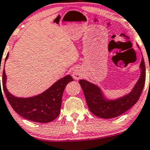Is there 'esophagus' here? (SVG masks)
Segmentation results:
<instances>
[{"instance_id": "obj_1", "label": "esophagus", "mask_w": 150, "mask_h": 150, "mask_svg": "<svg viewBox=\"0 0 150 150\" xmlns=\"http://www.w3.org/2000/svg\"><path fill=\"white\" fill-rule=\"evenodd\" d=\"M72 76H73V78L74 79H81V77L80 71L78 69H76L74 70L73 73H72Z\"/></svg>"}]
</instances>
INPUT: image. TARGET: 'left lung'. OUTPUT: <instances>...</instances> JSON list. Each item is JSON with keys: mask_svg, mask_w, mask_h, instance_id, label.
I'll return each mask as SVG.
<instances>
[{"mask_svg": "<svg viewBox=\"0 0 150 150\" xmlns=\"http://www.w3.org/2000/svg\"><path fill=\"white\" fill-rule=\"evenodd\" d=\"M140 69V76L130 93L115 100L107 99L98 86L86 80H80L79 83L91 112L99 117L109 119L120 115L133 106L139 100L145 83V64L143 57Z\"/></svg>", "mask_w": 150, "mask_h": 150, "instance_id": "8db88e82", "label": "left lung"}]
</instances>
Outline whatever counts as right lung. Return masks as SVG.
<instances>
[{"label": "right lung", "mask_w": 150, "mask_h": 150, "mask_svg": "<svg viewBox=\"0 0 150 150\" xmlns=\"http://www.w3.org/2000/svg\"><path fill=\"white\" fill-rule=\"evenodd\" d=\"M8 57V54L6 61ZM72 81H74L73 78L70 75H67L39 95L30 98L16 97L10 93L6 88V74L4 65L2 83L8 102L17 113L28 120L45 123L51 122L58 117L61 110L64 91L67 84Z\"/></svg>", "instance_id": "1"}]
</instances>
